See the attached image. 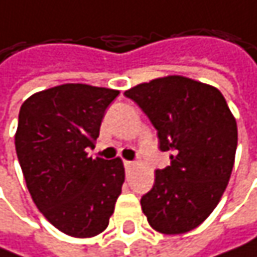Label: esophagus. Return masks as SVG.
<instances>
[{
  "instance_id": "1",
  "label": "esophagus",
  "mask_w": 257,
  "mask_h": 257,
  "mask_svg": "<svg viewBox=\"0 0 257 257\" xmlns=\"http://www.w3.org/2000/svg\"><path fill=\"white\" fill-rule=\"evenodd\" d=\"M123 164H124V169H126V170H130L131 167H134L136 163H134V161H124Z\"/></svg>"
}]
</instances>
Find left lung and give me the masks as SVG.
Instances as JSON below:
<instances>
[{
  "mask_svg": "<svg viewBox=\"0 0 257 257\" xmlns=\"http://www.w3.org/2000/svg\"><path fill=\"white\" fill-rule=\"evenodd\" d=\"M157 130L170 166L155 172V184L140 203L149 224L179 235L202 224L218 205L233 169L236 120L212 85L166 76L124 91Z\"/></svg>",
  "mask_w": 257,
  "mask_h": 257,
  "instance_id": "8db88e82",
  "label": "left lung"
}]
</instances>
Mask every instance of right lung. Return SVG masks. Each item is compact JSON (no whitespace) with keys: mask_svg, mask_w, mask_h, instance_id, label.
Returning a JSON list of instances; mask_svg holds the SVG:
<instances>
[{"mask_svg":"<svg viewBox=\"0 0 257 257\" xmlns=\"http://www.w3.org/2000/svg\"><path fill=\"white\" fill-rule=\"evenodd\" d=\"M117 90L63 84L21 106L15 146L37 209L66 235L90 238L106 229L121 193L120 158L87 157Z\"/></svg>","mask_w":257,"mask_h":257,"instance_id":"add662e5","label":"right lung"}]
</instances>
